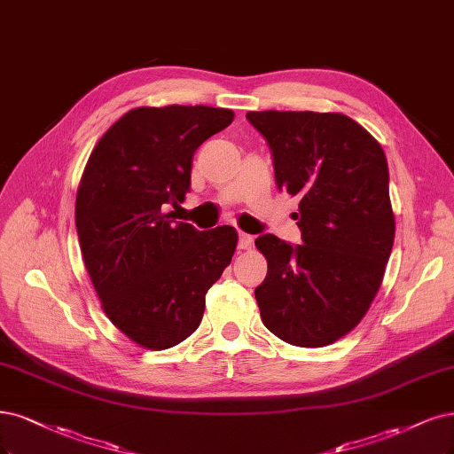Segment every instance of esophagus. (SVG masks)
Wrapping results in <instances>:
<instances>
[{
    "label": "esophagus",
    "mask_w": 454,
    "mask_h": 454,
    "mask_svg": "<svg viewBox=\"0 0 454 454\" xmlns=\"http://www.w3.org/2000/svg\"><path fill=\"white\" fill-rule=\"evenodd\" d=\"M252 246H254V237H252V234L240 231L239 232V247L240 249H249Z\"/></svg>",
    "instance_id": "esophagus-1"
}]
</instances>
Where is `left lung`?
I'll return each instance as SVG.
<instances>
[{"mask_svg":"<svg viewBox=\"0 0 454 454\" xmlns=\"http://www.w3.org/2000/svg\"><path fill=\"white\" fill-rule=\"evenodd\" d=\"M267 138L279 190L299 195L302 244L255 240L269 272L255 289L279 340L323 348L351 333L378 294L395 242L381 145L340 113H247Z\"/></svg>","mask_w":454,"mask_h":454,"instance_id":"8db88e82","label":"left lung"}]
</instances>
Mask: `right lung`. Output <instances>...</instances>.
I'll list each match as a JSON object with an SVG mask.
<instances>
[{
    "instance_id": "right-lung-1",
    "label": "right lung",
    "mask_w": 454,
    "mask_h": 454,
    "mask_svg": "<svg viewBox=\"0 0 454 454\" xmlns=\"http://www.w3.org/2000/svg\"><path fill=\"white\" fill-rule=\"evenodd\" d=\"M229 108L137 106L91 150L74 223L101 308L137 346L161 351L192 336L205 296L237 249L231 225L170 220L190 190L195 150L232 121Z\"/></svg>"
}]
</instances>
